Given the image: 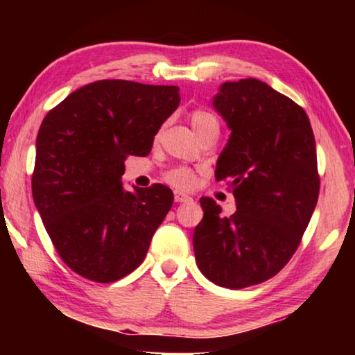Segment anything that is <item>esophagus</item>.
Returning <instances> with one entry per match:
<instances>
[{
  "mask_svg": "<svg viewBox=\"0 0 355 355\" xmlns=\"http://www.w3.org/2000/svg\"><path fill=\"white\" fill-rule=\"evenodd\" d=\"M174 200L178 203H182V202H191L192 197L187 196V193H182V192H174Z\"/></svg>",
  "mask_w": 355,
  "mask_h": 355,
  "instance_id": "34e87169",
  "label": "esophagus"
}]
</instances>
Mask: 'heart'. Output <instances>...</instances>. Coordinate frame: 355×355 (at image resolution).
<instances>
[{
    "label": "heart",
    "mask_w": 355,
    "mask_h": 355,
    "mask_svg": "<svg viewBox=\"0 0 355 355\" xmlns=\"http://www.w3.org/2000/svg\"><path fill=\"white\" fill-rule=\"evenodd\" d=\"M189 121H191V125L197 137L208 132H220V119L208 110L191 111ZM164 181L176 189H191L193 186V181H196V176H193L192 169L178 166L164 173Z\"/></svg>",
    "instance_id": "b5f03b06"
}]
</instances>
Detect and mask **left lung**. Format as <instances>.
<instances>
[{
    "label": "left lung",
    "mask_w": 355,
    "mask_h": 355,
    "mask_svg": "<svg viewBox=\"0 0 355 355\" xmlns=\"http://www.w3.org/2000/svg\"><path fill=\"white\" fill-rule=\"evenodd\" d=\"M231 129L216 163L234 215L202 197L193 231L198 268L208 279L242 289L273 278L297 250L320 192L317 148L309 116L259 79L225 82L213 100Z\"/></svg>",
    "instance_id": "left-lung-1"
}]
</instances>
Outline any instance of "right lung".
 Wrapping results in <instances>:
<instances>
[{
	"label": "right lung",
	"mask_w": 355,
	"mask_h": 355,
	"mask_svg": "<svg viewBox=\"0 0 355 355\" xmlns=\"http://www.w3.org/2000/svg\"><path fill=\"white\" fill-rule=\"evenodd\" d=\"M176 85L96 80L48 111L37 135L33 202L58 255L77 275L113 283L142 263L173 205L163 184L125 192L129 155L150 153L178 108Z\"/></svg>",
	"instance_id": "obj_1"
}]
</instances>
